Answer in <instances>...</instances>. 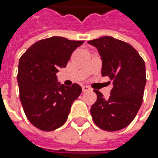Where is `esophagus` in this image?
Instances as JSON below:
<instances>
[{
	"instance_id": "34e87169",
	"label": "esophagus",
	"mask_w": 158,
	"mask_h": 158,
	"mask_svg": "<svg viewBox=\"0 0 158 158\" xmlns=\"http://www.w3.org/2000/svg\"><path fill=\"white\" fill-rule=\"evenodd\" d=\"M82 91H83V92H85V91H88V90H89L90 89L89 88L88 86H86V85H82Z\"/></svg>"
}]
</instances>
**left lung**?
I'll return each mask as SVG.
<instances>
[{
  "mask_svg": "<svg viewBox=\"0 0 158 158\" xmlns=\"http://www.w3.org/2000/svg\"><path fill=\"white\" fill-rule=\"evenodd\" d=\"M98 50L103 76L112 81L109 98L94 89L97 101L90 108L93 121L101 129L118 131L127 127L142 106L146 84L145 62L133 46L105 36L88 41Z\"/></svg>",
  "mask_w": 158,
  "mask_h": 158,
  "instance_id": "8db88e82",
  "label": "left lung"
}]
</instances>
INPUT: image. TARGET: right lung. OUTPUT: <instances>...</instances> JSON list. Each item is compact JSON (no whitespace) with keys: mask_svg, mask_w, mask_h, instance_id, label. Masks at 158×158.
Returning a JSON list of instances; mask_svg holds the SVG:
<instances>
[{"mask_svg":"<svg viewBox=\"0 0 158 158\" xmlns=\"http://www.w3.org/2000/svg\"><path fill=\"white\" fill-rule=\"evenodd\" d=\"M83 42L56 36L41 40L19 60L17 82L22 106L29 121L40 130L61 127L82 92L77 83L71 87L60 85L56 73L67 66L72 52Z\"/></svg>","mask_w":158,"mask_h":158,"instance_id":"add662e5","label":"right lung"}]
</instances>
